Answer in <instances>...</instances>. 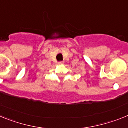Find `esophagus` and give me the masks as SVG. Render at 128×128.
<instances>
[{
	"instance_id": "1",
	"label": "esophagus",
	"mask_w": 128,
	"mask_h": 128,
	"mask_svg": "<svg viewBox=\"0 0 128 128\" xmlns=\"http://www.w3.org/2000/svg\"><path fill=\"white\" fill-rule=\"evenodd\" d=\"M63 63H64L63 62H59L58 63L59 65H62V64H63Z\"/></svg>"
}]
</instances>
